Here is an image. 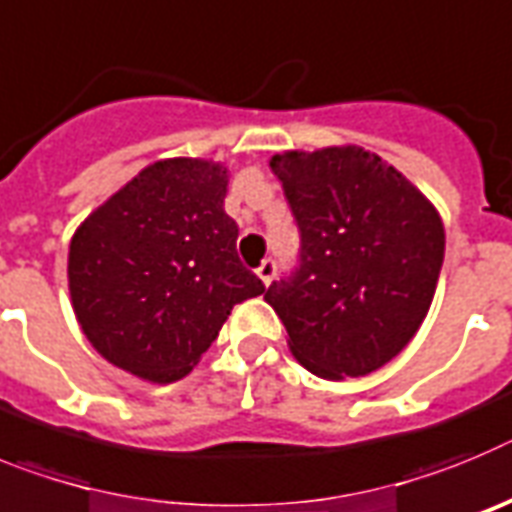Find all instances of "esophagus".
Wrapping results in <instances>:
<instances>
[{"label":"esophagus","mask_w":512,"mask_h":512,"mask_svg":"<svg viewBox=\"0 0 512 512\" xmlns=\"http://www.w3.org/2000/svg\"><path fill=\"white\" fill-rule=\"evenodd\" d=\"M257 278H260L265 286H270V283H273V278H275V262L273 260H262V265L257 268Z\"/></svg>","instance_id":"esophagus-1"}]
</instances>
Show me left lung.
<instances>
[{
	"mask_svg": "<svg viewBox=\"0 0 512 512\" xmlns=\"http://www.w3.org/2000/svg\"><path fill=\"white\" fill-rule=\"evenodd\" d=\"M301 229V268L265 301L293 358L319 379L366 376L420 330L446 250L441 213L363 146L270 157Z\"/></svg>",
	"mask_w": 512,
	"mask_h": 512,
	"instance_id": "8db88e82",
	"label": "left lung"
}]
</instances>
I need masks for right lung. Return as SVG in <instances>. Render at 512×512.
Wrapping results in <instances>:
<instances>
[{
  "label": "right lung",
  "instance_id": "add662e5",
  "mask_svg": "<svg viewBox=\"0 0 512 512\" xmlns=\"http://www.w3.org/2000/svg\"><path fill=\"white\" fill-rule=\"evenodd\" d=\"M226 185L224 162L159 159L71 237L74 317L92 348L136 379L172 384L188 376L234 304L265 293L237 257Z\"/></svg>",
  "mask_w": 512,
  "mask_h": 512
}]
</instances>
